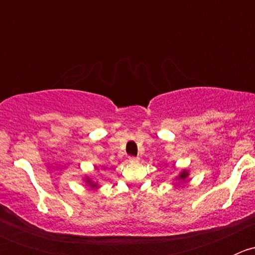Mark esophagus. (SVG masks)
Masks as SVG:
<instances>
[{"instance_id": "34e87169", "label": "esophagus", "mask_w": 255, "mask_h": 255, "mask_svg": "<svg viewBox=\"0 0 255 255\" xmlns=\"http://www.w3.org/2000/svg\"><path fill=\"white\" fill-rule=\"evenodd\" d=\"M137 160H138V156H133V155L129 156V161H137Z\"/></svg>"}]
</instances>
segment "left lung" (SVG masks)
Returning a JSON list of instances; mask_svg holds the SVG:
<instances>
[{
    "label": "left lung",
    "instance_id": "obj_1",
    "mask_svg": "<svg viewBox=\"0 0 255 255\" xmlns=\"http://www.w3.org/2000/svg\"><path fill=\"white\" fill-rule=\"evenodd\" d=\"M186 177H187V173H186V171H184V173H181V174H180L179 179H180V180H182V181H184V180L186 179Z\"/></svg>",
    "mask_w": 255,
    "mask_h": 255
}]
</instances>
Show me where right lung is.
Masks as SVG:
<instances>
[{"mask_svg":"<svg viewBox=\"0 0 255 255\" xmlns=\"http://www.w3.org/2000/svg\"><path fill=\"white\" fill-rule=\"evenodd\" d=\"M87 181H89V180H87ZM90 185H91V186H96V185H95V184H92V182H91V184H90Z\"/></svg>","mask_w":255,"mask_h":255,"instance_id":"1","label":"right lung"}]
</instances>
